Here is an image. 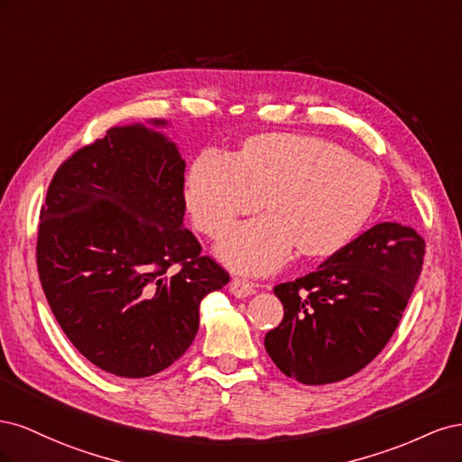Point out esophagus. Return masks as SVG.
<instances>
[{
  "mask_svg": "<svg viewBox=\"0 0 462 462\" xmlns=\"http://www.w3.org/2000/svg\"><path fill=\"white\" fill-rule=\"evenodd\" d=\"M229 292L233 297H236V299H245V297H250L254 292V285L253 283H248V282H245V279H231V283H229Z\"/></svg>",
  "mask_w": 462,
  "mask_h": 462,
  "instance_id": "1",
  "label": "esophagus"
}]
</instances>
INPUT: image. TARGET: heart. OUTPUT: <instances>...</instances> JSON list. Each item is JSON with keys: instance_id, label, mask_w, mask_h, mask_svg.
Returning <instances> with one entry per match:
<instances>
[{"instance_id": "heart-1", "label": "heart", "mask_w": 462, "mask_h": 462, "mask_svg": "<svg viewBox=\"0 0 462 462\" xmlns=\"http://www.w3.org/2000/svg\"><path fill=\"white\" fill-rule=\"evenodd\" d=\"M382 175L368 162L324 138L262 134L241 156L204 150L187 177L194 226L221 236L268 197L270 214L250 219L217 245V256L246 275L277 272L300 246L306 256L339 253L380 202Z\"/></svg>"}]
</instances>
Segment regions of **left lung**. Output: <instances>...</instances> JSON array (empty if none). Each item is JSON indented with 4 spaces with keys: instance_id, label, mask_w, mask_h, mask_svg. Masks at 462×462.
I'll return each instance as SVG.
<instances>
[{
    "instance_id": "1",
    "label": "left lung",
    "mask_w": 462,
    "mask_h": 462,
    "mask_svg": "<svg viewBox=\"0 0 462 462\" xmlns=\"http://www.w3.org/2000/svg\"><path fill=\"white\" fill-rule=\"evenodd\" d=\"M412 227L377 223L318 270L273 289L283 319L265 333L275 366L304 385L341 382L382 353L424 262Z\"/></svg>"
}]
</instances>
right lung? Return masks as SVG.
<instances>
[{
    "instance_id": "right-lung-1",
    "label": "right lung",
    "mask_w": 462,
    "mask_h": 462,
    "mask_svg": "<svg viewBox=\"0 0 462 462\" xmlns=\"http://www.w3.org/2000/svg\"><path fill=\"white\" fill-rule=\"evenodd\" d=\"M170 125L111 127L60 167L40 212L50 309L82 356L119 377L153 375L183 356L202 299L229 282L183 227L185 160L162 131Z\"/></svg>"
}]
</instances>
